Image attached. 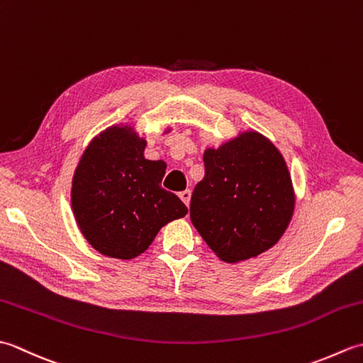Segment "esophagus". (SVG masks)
I'll use <instances>...</instances> for the list:
<instances>
[{"instance_id":"esophagus-1","label":"esophagus","mask_w":363,"mask_h":363,"mask_svg":"<svg viewBox=\"0 0 363 363\" xmlns=\"http://www.w3.org/2000/svg\"><path fill=\"white\" fill-rule=\"evenodd\" d=\"M179 198L184 201V204L189 206L190 204V198H191V191L190 190H184L179 194Z\"/></svg>"}]
</instances>
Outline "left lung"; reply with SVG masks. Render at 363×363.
I'll return each instance as SVG.
<instances>
[{
    "instance_id": "8db88e82",
    "label": "left lung",
    "mask_w": 363,
    "mask_h": 363,
    "mask_svg": "<svg viewBox=\"0 0 363 363\" xmlns=\"http://www.w3.org/2000/svg\"><path fill=\"white\" fill-rule=\"evenodd\" d=\"M204 177L191 194L190 218L217 256L248 260L272 248L295 211V191L279 150L245 130L204 151Z\"/></svg>"
}]
</instances>
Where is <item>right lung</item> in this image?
<instances>
[{
  "mask_svg": "<svg viewBox=\"0 0 363 363\" xmlns=\"http://www.w3.org/2000/svg\"><path fill=\"white\" fill-rule=\"evenodd\" d=\"M133 126L103 130L84 150L72 182V207L86 240L107 257L129 260L148 250L160 228L189 209L160 187L167 164L145 159Z\"/></svg>",
  "mask_w": 363,
  "mask_h": 363,
  "instance_id": "add662e5",
  "label": "right lung"
}]
</instances>
